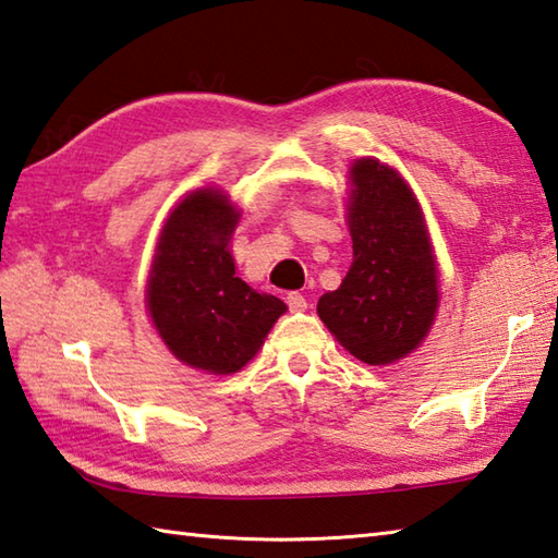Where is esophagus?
Listing matches in <instances>:
<instances>
[{"label": "esophagus", "instance_id": "esophagus-1", "mask_svg": "<svg viewBox=\"0 0 558 558\" xmlns=\"http://www.w3.org/2000/svg\"><path fill=\"white\" fill-rule=\"evenodd\" d=\"M288 306H290V312H304L306 310V298L300 292H290L288 294Z\"/></svg>", "mask_w": 558, "mask_h": 558}]
</instances>
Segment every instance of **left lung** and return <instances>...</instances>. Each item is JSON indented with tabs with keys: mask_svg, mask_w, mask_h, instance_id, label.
Here are the masks:
<instances>
[{
	"mask_svg": "<svg viewBox=\"0 0 558 558\" xmlns=\"http://www.w3.org/2000/svg\"><path fill=\"white\" fill-rule=\"evenodd\" d=\"M352 266L318 316L366 364H390L420 345L436 306V264L422 210L402 177L374 158L352 165Z\"/></svg>",
	"mask_w": 558,
	"mask_h": 558,
	"instance_id": "8db88e82",
	"label": "left lung"
}]
</instances>
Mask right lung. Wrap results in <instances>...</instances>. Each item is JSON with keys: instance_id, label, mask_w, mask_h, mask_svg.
Returning <instances> with one entry per match:
<instances>
[{"instance_id": "add662e5", "label": "right lung", "mask_w": 558, "mask_h": 558, "mask_svg": "<svg viewBox=\"0 0 558 558\" xmlns=\"http://www.w3.org/2000/svg\"><path fill=\"white\" fill-rule=\"evenodd\" d=\"M236 220L240 213L220 192L186 196L165 222L146 290L165 345L210 374L242 369L288 310L234 276L228 244Z\"/></svg>"}]
</instances>
